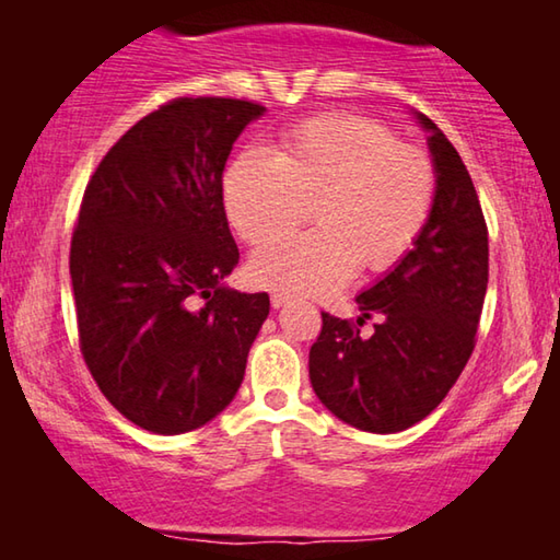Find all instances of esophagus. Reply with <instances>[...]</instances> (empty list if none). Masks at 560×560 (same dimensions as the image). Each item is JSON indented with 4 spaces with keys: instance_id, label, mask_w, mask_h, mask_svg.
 <instances>
[{
    "instance_id": "34e87169",
    "label": "esophagus",
    "mask_w": 560,
    "mask_h": 560,
    "mask_svg": "<svg viewBox=\"0 0 560 560\" xmlns=\"http://www.w3.org/2000/svg\"><path fill=\"white\" fill-rule=\"evenodd\" d=\"M287 301H289V296H283V293H271V306L273 308H281Z\"/></svg>"
}]
</instances>
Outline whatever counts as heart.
<instances>
[{"label": "heart", "mask_w": 560, "mask_h": 560, "mask_svg": "<svg viewBox=\"0 0 560 560\" xmlns=\"http://www.w3.org/2000/svg\"><path fill=\"white\" fill-rule=\"evenodd\" d=\"M224 212L240 240L257 244L295 225L315 205L319 230L261 244L249 259L257 287L328 296L358 267L400 264L428 226L438 173L430 155L383 122L320 116L281 138L277 153L246 148L222 179Z\"/></svg>", "instance_id": "b5f03b06"}]
</instances>
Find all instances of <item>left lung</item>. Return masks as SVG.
I'll use <instances>...</instances> for the list:
<instances>
[{"label":"left lung","instance_id":"1","mask_svg":"<svg viewBox=\"0 0 560 560\" xmlns=\"http://www.w3.org/2000/svg\"><path fill=\"white\" fill-rule=\"evenodd\" d=\"M430 136L438 197L415 249L355 299L358 320L320 311L308 353L311 385L358 430L393 434L438 407L477 346L489 281V230L467 165L444 132ZM375 317L374 334L359 328Z\"/></svg>","mask_w":560,"mask_h":560}]
</instances>
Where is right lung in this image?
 <instances>
[{
  "label": "right lung",
  "instance_id": "right-lung-1",
  "mask_svg": "<svg viewBox=\"0 0 560 560\" xmlns=\"http://www.w3.org/2000/svg\"><path fill=\"white\" fill-rule=\"evenodd\" d=\"M264 110L167 101L103 155L83 192L69 257L81 355L106 400L148 432L220 415L269 316V293L222 287L240 261L222 170Z\"/></svg>",
  "mask_w": 560,
  "mask_h": 560
}]
</instances>
